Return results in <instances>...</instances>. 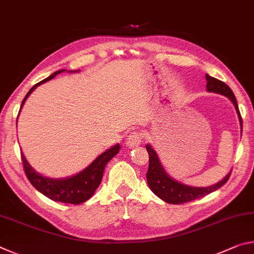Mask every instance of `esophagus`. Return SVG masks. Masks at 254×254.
Listing matches in <instances>:
<instances>
[{
    "instance_id": "34e87169",
    "label": "esophagus",
    "mask_w": 254,
    "mask_h": 254,
    "mask_svg": "<svg viewBox=\"0 0 254 254\" xmlns=\"http://www.w3.org/2000/svg\"><path fill=\"white\" fill-rule=\"evenodd\" d=\"M141 140H142V137H141V133L137 131H133L127 135V145L130 148L137 147V145L141 143Z\"/></svg>"
}]
</instances>
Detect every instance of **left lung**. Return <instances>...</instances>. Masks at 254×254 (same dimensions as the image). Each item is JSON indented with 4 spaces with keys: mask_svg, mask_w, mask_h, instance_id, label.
Wrapping results in <instances>:
<instances>
[{
    "mask_svg": "<svg viewBox=\"0 0 254 254\" xmlns=\"http://www.w3.org/2000/svg\"><path fill=\"white\" fill-rule=\"evenodd\" d=\"M206 80H207V84H206V88H207L208 92H214L222 94L226 97H229L230 100L233 103L236 112L239 114L240 123H241V128H242V118H241L238 102H236V98L234 96L232 89L227 86L225 83L218 80L214 77L206 75ZM147 148V151L149 153V169L147 173V182L151 190L156 194L159 198L165 200L166 203L169 204H184L187 203V201L195 200L197 198H200V197H204L206 195L210 194L222 187L227 180H229L231 173L226 176L224 179H222L220 183L213 185L210 187H190L186 186V185H183L178 182H176L173 178H170L168 175L166 174V171L163 170L160 161H159L157 153L153 151V149L150 147L149 144L145 145Z\"/></svg>",
    "mask_w": 254,
    "mask_h": 254,
    "instance_id": "1",
    "label": "left lung"
}]
</instances>
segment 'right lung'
I'll return each mask as SVG.
<instances>
[{
    "instance_id": "1",
    "label": "right lung",
    "mask_w": 254,
    "mask_h": 254,
    "mask_svg": "<svg viewBox=\"0 0 254 254\" xmlns=\"http://www.w3.org/2000/svg\"><path fill=\"white\" fill-rule=\"evenodd\" d=\"M64 71L58 70L54 72L53 75L49 76L48 78L39 81L33 87L30 89L27 95L23 98L22 103H21V107L24 104L27 97L31 94L37 86L41 85L45 81H48L53 79L56 75L60 74ZM21 110V109H20ZM120 145L117 144L113 148L106 150L104 153H102L100 157L95 159L87 168L81 171V173L77 174L72 177L66 178V179H51L47 177H42L41 175L36 173L32 169V167L29 165L28 161L25 160L23 153L21 152V159H22V165L25 176L31 183L32 186L39 190L41 194L48 197V198L53 199L55 201H62V203L66 204H74L78 205L84 203L87 200L89 197H92L94 192L100 186L102 182L103 173H104V168L106 163L109 162L115 154L119 152Z\"/></svg>"
}]
</instances>
